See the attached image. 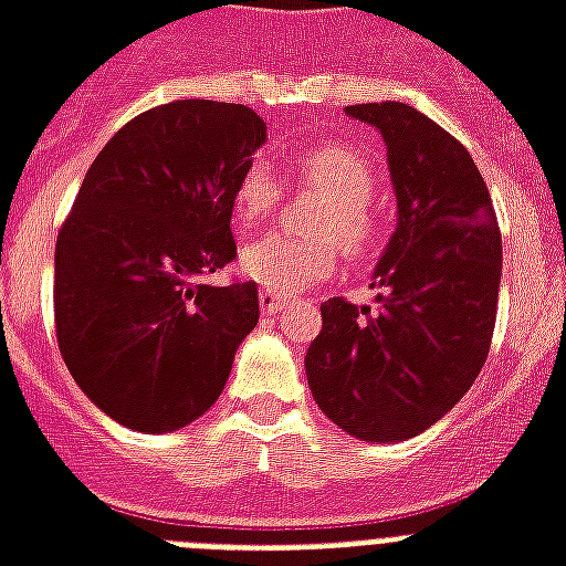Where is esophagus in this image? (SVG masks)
Instances as JSON below:
<instances>
[{"label":"esophagus","instance_id":"obj_1","mask_svg":"<svg viewBox=\"0 0 566 566\" xmlns=\"http://www.w3.org/2000/svg\"><path fill=\"white\" fill-rule=\"evenodd\" d=\"M258 302H261V311H264V314H279V311L287 305V296L275 291H261L258 293Z\"/></svg>","mask_w":566,"mask_h":566}]
</instances>
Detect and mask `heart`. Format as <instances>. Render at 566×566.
<instances>
[{
    "label": "heart",
    "instance_id": "1",
    "mask_svg": "<svg viewBox=\"0 0 566 566\" xmlns=\"http://www.w3.org/2000/svg\"><path fill=\"white\" fill-rule=\"evenodd\" d=\"M296 179L311 190H319L332 202L319 211L314 234L319 240H293L270 234L249 243L240 255V266L249 279L266 291L293 293L323 282L337 266V239L349 258L370 255L381 238L370 199L376 193V170L358 149L344 144H319L296 161ZM284 185L264 161L249 164L234 181L231 213L240 229H255L270 220L282 205Z\"/></svg>",
    "mask_w": 566,
    "mask_h": 566
}]
</instances>
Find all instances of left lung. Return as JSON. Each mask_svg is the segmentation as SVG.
<instances>
[{"label": "left lung", "instance_id": "left-lung-1", "mask_svg": "<svg viewBox=\"0 0 566 566\" xmlns=\"http://www.w3.org/2000/svg\"><path fill=\"white\" fill-rule=\"evenodd\" d=\"M387 144L399 226L376 266L378 314L335 296L305 355L328 420L370 443L420 434L455 408L491 353L502 234L461 140L405 102L349 105Z\"/></svg>", "mask_w": 566, "mask_h": 566}]
</instances>
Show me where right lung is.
<instances>
[{
  "instance_id": "obj_1",
  "label": "right lung",
  "mask_w": 566,
  "mask_h": 566,
  "mask_svg": "<svg viewBox=\"0 0 566 566\" xmlns=\"http://www.w3.org/2000/svg\"><path fill=\"white\" fill-rule=\"evenodd\" d=\"M264 140L247 105L176 99L128 119L84 176L55 243V335L119 426L202 417L258 326V284L208 275L238 258L231 193Z\"/></svg>"
}]
</instances>
